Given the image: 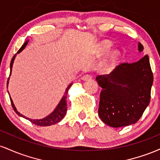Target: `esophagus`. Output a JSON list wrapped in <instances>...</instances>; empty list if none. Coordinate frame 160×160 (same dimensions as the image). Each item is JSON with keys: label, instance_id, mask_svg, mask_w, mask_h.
Returning a JSON list of instances; mask_svg holds the SVG:
<instances>
[{"label": "esophagus", "instance_id": "esophagus-1", "mask_svg": "<svg viewBox=\"0 0 160 160\" xmlns=\"http://www.w3.org/2000/svg\"><path fill=\"white\" fill-rule=\"evenodd\" d=\"M81 79H82V80H83V81H87V80H91L92 77L90 76V75H89V74H86V75H84V76H82Z\"/></svg>", "mask_w": 160, "mask_h": 160}]
</instances>
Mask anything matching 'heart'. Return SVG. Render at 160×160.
Returning a JSON list of instances; mask_svg holds the SVG:
<instances>
[{"mask_svg": "<svg viewBox=\"0 0 160 160\" xmlns=\"http://www.w3.org/2000/svg\"><path fill=\"white\" fill-rule=\"evenodd\" d=\"M111 48V44L109 43V42H103L101 45V48H100V52L102 53H106L108 52V51L110 50ZM117 58V52L114 51V52H112L111 54L109 55L107 57L106 59H104L103 62L102 63V67L104 69L107 70L111 68L113 64L114 63L116 59Z\"/></svg>", "mask_w": 160, "mask_h": 160, "instance_id": "1", "label": "heart"}]
</instances>
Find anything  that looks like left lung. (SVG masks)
Instances as JSON below:
<instances>
[{"instance_id": "obj_1", "label": "left lung", "mask_w": 160, "mask_h": 160, "mask_svg": "<svg viewBox=\"0 0 160 160\" xmlns=\"http://www.w3.org/2000/svg\"><path fill=\"white\" fill-rule=\"evenodd\" d=\"M144 47L138 43V51ZM102 90L98 116L113 128L135 124L149 105L153 82L148 55L134 63H122L109 74L95 78Z\"/></svg>"}]
</instances>
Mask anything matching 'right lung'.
Here are the masks:
<instances>
[{
	"label": "right lung",
	"mask_w": 160,
	"mask_h": 160,
	"mask_svg": "<svg viewBox=\"0 0 160 160\" xmlns=\"http://www.w3.org/2000/svg\"><path fill=\"white\" fill-rule=\"evenodd\" d=\"M28 40H27V41L25 42V43H24L22 46V47L19 49V51H18L16 54L21 52L22 51L23 49L25 48V47H26L27 44H28ZM16 54L13 57H12V60H11L10 76L11 75V71H12V65H13V62H14V60H15ZM9 79H10V78H8V80H7V86H8V83H9ZM71 86H72V83L69 84L68 86L66 88L65 94H64L63 97H62L61 100H60L59 103L58 104V105H57L56 108L53 110V111L51 112V113H49V115H47V117H43V118L31 119V118H28V117H26L25 116L21 114V113H20L17 110H16L15 105H14V104H13V102H12V98H11V97L10 96L11 104H12V108H13L14 111H15L16 113L19 116V117H23V118L26 119V120H29L30 122H32V123L37 125V126H51V125H54V124L57 123V122H60V121H61L62 119L65 117L66 113H67V107H68V105H67V95H68V92L70 87H71ZM9 95H10V94H9Z\"/></svg>",
	"instance_id": "add662e5"
}]
</instances>
